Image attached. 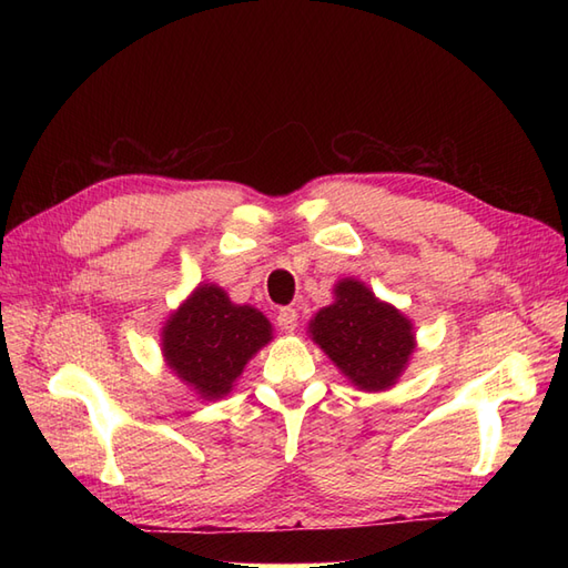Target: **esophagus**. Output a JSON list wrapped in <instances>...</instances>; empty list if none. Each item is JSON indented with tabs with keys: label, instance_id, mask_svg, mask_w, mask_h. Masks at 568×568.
Returning <instances> with one entry per match:
<instances>
[{
	"label": "esophagus",
	"instance_id": "34e87169",
	"mask_svg": "<svg viewBox=\"0 0 568 568\" xmlns=\"http://www.w3.org/2000/svg\"><path fill=\"white\" fill-rule=\"evenodd\" d=\"M277 327H281L283 332H295L297 329V312L293 307H283L281 312H277Z\"/></svg>",
	"mask_w": 568,
	"mask_h": 568
}]
</instances>
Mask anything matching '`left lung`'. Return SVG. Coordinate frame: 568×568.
Instances as JSON below:
<instances>
[{
    "instance_id": "obj_1",
    "label": "left lung",
    "mask_w": 568,
    "mask_h": 568,
    "mask_svg": "<svg viewBox=\"0 0 568 568\" xmlns=\"http://www.w3.org/2000/svg\"><path fill=\"white\" fill-rule=\"evenodd\" d=\"M334 293L310 324L312 339L361 390L390 388L415 348L413 324L358 281H342Z\"/></svg>"
}]
</instances>
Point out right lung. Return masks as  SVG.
<instances>
[{
  "mask_svg": "<svg viewBox=\"0 0 568 568\" xmlns=\"http://www.w3.org/2000/svg\"><path fill=\"white\" fill-rule=\"evenodd\" d=\"M268 342L271 322L258 310L229 303L216 285H200L163 329L168 366L207 400L232 390L246 361Z\"/></svg>",
  "mask_w": 568,
  "mask_h": 568,
  "instance_id": "obj_1",
  "label": "right lung"
}]
</instances>
